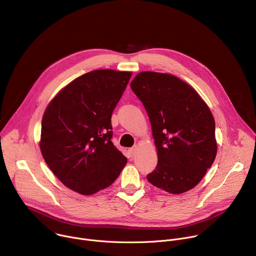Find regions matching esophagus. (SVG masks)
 Returning <instances> with one entry per match:
<instances>
[{
    "label": "esophagus",
    "mask_w": 256,
    "mask_h": 256,
    "mask_svg": "<svg viewBox=\"0 0 256 256\" xmlns=\"http://www.w3.org/2000/svg\"><path fill=\"white\" fill-rule=\"evenodd\" d=\"M136 151V146H134V147H132V148H130V153L132 157H134V156Z\"/></svg>",
    "instance_id": "esophagus-1"
}]
</instances>
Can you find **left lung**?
<instances>
[{
  "label": "left lung",
  "mask_w": 256,
  "mask_h": 256,
  "mask_svg": "<svg viewBox=\"0 0 256 256\" xmlns=\"http://www.w3.org/2000/svg\"><path fill=\"white\" fill-rule=\"evenodd\" d=\"M130 88L148 114L157 148L148 181L174 194L194 188L216 155L210 108L192 87L169 74L142 72Z\"/></svg>",
  "instance_id": "left-lung-1"
}]
</instances>
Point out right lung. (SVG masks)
Segmentation results:
<instances>
[{
	"mask_svg": "<svg viewBox=\"0 0 256 256\" xmlns=\"http://www.w3.org/2000/svg\"><path fill=\"white\" fill-rule=\"evenodd\" d=\"M130 72L92 70L66 85L42 122L40 150L54 174L84 196L112 186L128 159L112 142V114Z\"/></svg>",
	"mask_w": 256,
	"mask_h": 256,
	"instance_id": "right-lung-1",
	"label": "right lung"
}]
</instances>
